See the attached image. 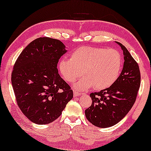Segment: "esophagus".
I'll return each instance as SVG.
<instances>
[{
    "mask_svg": "<svg viewBox=\"0 0 151 151\" xmlns=\"http://www.w3.org/2000/svg\"><path fill=\"white\" fill-rule=\"evenodd\" d=\"M80 95H81L80 92H78L77 90H74L73 91V96L74 97H77L78 96H80Z\"/></svg>",
    "mask_w": 151,
    "mask_h": 151,
    "instance_id": "34e87169",
    "label": "esophagus"
}]
</instances>
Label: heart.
<instances>
[{"label": "heart", "instance_id": "1", "mask_svg": "<svg viewBox=\"0 0 151 151\" xmlns=\"http://www.w3.org/2000/svg\"><path fill=\"white\" fill-rule=\"evenodd\" d=\"M122 56L114 49L82 47L73 51L70 59L59 61L58 69L64 79L73 83L82 75L84 77L75 84L80 90L93 86L95 89L102 90L116 81L120 73Z\"/></svg>", "mask_w": 151, "mask_h": 151}]
</instances>
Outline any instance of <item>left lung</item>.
I'll return each mask as SVG.
<instances>
[{"instance_id": "obj_1", "label": "left lung", "mask_w": 151, "mask_h": 151, "mask_svg": "<svg viewBox=\"0 0 151 151\" xmlns=\"http://www.w3.org/2000/svg\"><path fill=\"white\" fill-rule=\"evenodd\" d=\"M117 43L123 51L122 71L111 86L90 94L92 104L85 110L86 119L100 128L112 127L126 116L135 102L140 86L138 64L122 44Z\"/></svg>"}]
</instances>
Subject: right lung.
<instances>
[{
	"label": "right lung",
	"mask_w": 151,
	"mask_h": 151,
	"mask_svg": "<svg viewBox=\"0 0 151 151\" xmlns=\"http://www.w3.org/2000/svg\"><path fill=\"white\" fill-rule=\"evenodd\" d=\"M67 51L60 40L42 37L30 42L14 64L12 84L16 102L32 122H52L73 98V91L57 69Z\"/></svg>",
	"instance_id": "1"
}]
</instances>
